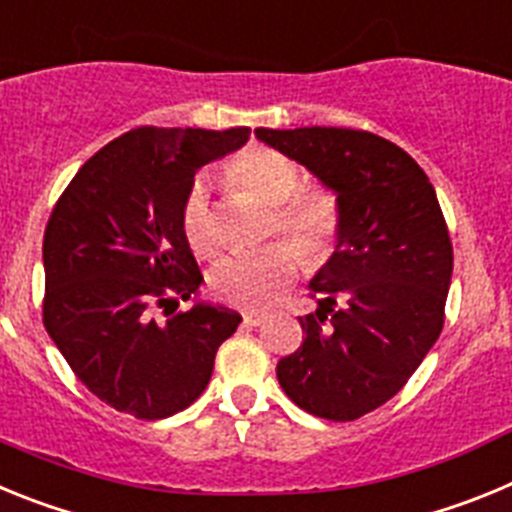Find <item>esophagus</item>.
<instances>
[{"instance_id": "34e87169", "label": "esophagus", "mask_w": 512, "mask_h": 512, "mask_svg": "<svg viewBox=\"0 0 512 512\" xmlns=\"http://www.w3.org/2000/svg\"><path fill=\"white\" fill-rule=\"evenodd\" d=\"M266 320V312H243V323L246 325H261Z\"/></svg>"}]
</instances>
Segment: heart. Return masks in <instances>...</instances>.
<instances>
[{
  "label": "heart",
  "instance_id": "1",
  "mask_svg": "<svg viewBox=\"0 0 512 512\" xmlns=\"http://www.w3.org/2000/svg\"><path fill=\"white\" fill-rule=\"evenodd\" d=\"M230 182L266 207H274V225L289 243H274L253 256H228L210 271V287L217 300L235 307L259 310L279 300L300 271V256L307 264L328 259L341 230V207L328 189H302V176L284 153L251 148L235 158L228 169ZM182 233L197 256H215L217 230L210 210V187L194 182L182 205Z\"/></svg>",
  "mask_w": 512,
  "mask_h": 512
}]
</instances>
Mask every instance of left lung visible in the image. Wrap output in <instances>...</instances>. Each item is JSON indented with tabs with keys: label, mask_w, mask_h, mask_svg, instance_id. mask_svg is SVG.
I'll list each match as a JSON object with an SVG mask.
<instances>
[{
	"label": "left lung",
	"mask_w": 512,
	"mask_h": 512,
	"mask_svg": "<svg viewBox=\"0 0 512 512\" xmlns=\"http://www.w3.org/2000/svg\"><path fill=\"white\" fill-rule=\"evenodd\" d=\"M256 138L336 194L341 230L310 279L318 310L277 364L297 408L356 420L397 395L438 341L454 251L425 171L390 140L348 128H259Z\"/></svg>",
	"instance_id": "8db88e82"
}]
</instances>
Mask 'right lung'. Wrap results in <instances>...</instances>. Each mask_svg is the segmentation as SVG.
<instances>
[{
    "mask_svg": "<svg viewBox=\"0 0 512 512\" xmlns=\"http://www.w3.org/2000/svg\"><path fill=\"white\" fill-rule=\"evenodd\" d=\"M251 128H135L94 153L56 202L43 238L48 336L79 382L120 413L161 420L205 392L241 315L194 300L205 282L182 233L194 176Z\"/></svg>",
    "mask_w": 512,
    "mask_h": 512,
    "instance_id": "obj_1",
    "label": "right lung"
}]
</instances>
